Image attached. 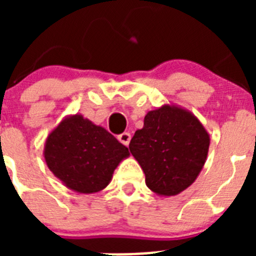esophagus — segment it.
Here are the masks:
<instances>
[{"mask_svg":"<svg viewBox=\"0 0 256 256\" xmlns=\"http://www.w3.org/2000/svg\"><path fill=\"white\" fill-rule=\"evenodd\" d=\"M118 140H119V141H120L123 144L128 146V144H130V133H128V132L122 133V134L118 136Z\"/></svg>","mask_w":256,"mask_h":256,"instance_id":"obj_1","label":"esophagus"}]
</instances>
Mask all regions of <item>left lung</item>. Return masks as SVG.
I'll use <instances>...</instances> for the list:
<instances>
[{
    "mask_svg": "<svg viewBox=\"0 0 256 256\" xmlns=\"http://www.w3.org/2000/svg\"><path fill=\"white\" fill-rule=\"evenodd\" d=\"M210 136L195 115L173 104L146 114L130 150L141 165L146 186L160 196H174L190 187L204 168Z\"/></svg>",
    "mask_w": 256,
    "mask_h": 256,
    "instance_id": "1",
    "label": "left lung"
}]
</instances>
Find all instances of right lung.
Masks as SVG:
<instances>
[{"instance_id":"1","label":"right lung","mask_w":256,"mask_h":256,"mask_svg":"<svg viewBox=\"0 0 256 256\" xmlns=\"http://www.w3.org/2000/svg\"><path fill=\"white\" fill-rule=\"evenodd\" d=\"M44 156L50 170L64 186L79 194H94L110 183L130 151L105 128L73 114L48 133Z\"/></svg>"}]
</instances>
